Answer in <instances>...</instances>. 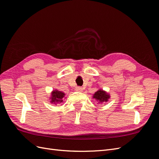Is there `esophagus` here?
I'll list each match as a JSON object with an SVG mask.
<instances>
[{
  "label": "esophagus",
  "mask_w": 159,
  "mask_h": 159,
  "mask_svg": "<svg viewBox=\"0 0 159 159\" xmlns=\"http://www.w3.org/2000/svg\"><path fill=\"white\" fill-rule=\"evenodd\" d=\"M83 88H81V87H77L76 88H75V90L77 91H80V92H81V91H83Z\"/></svg>",
  "instance_id": "1"
}]
</instances>
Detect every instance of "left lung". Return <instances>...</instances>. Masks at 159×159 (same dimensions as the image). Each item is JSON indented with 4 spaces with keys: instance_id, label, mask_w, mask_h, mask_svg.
<instances>
[{
    "instance_id": "obj_1",
    "label": "left lung",
    "mask_w": 159,
    "mask_h": 159,
    "mask_svg": "<svg viewBox=\"0 0 159 159\" xmlns=\"http://www.w3.org/2000/svg\"><path fill=\"white\" fill-rule=\"evenodd\" d=\"M109 98V94H108L106 91H105L102 89H99L98 91H96L93 96V98L97 101V102L99 103L107 102Z\"/></svg>"
}]
</instances>
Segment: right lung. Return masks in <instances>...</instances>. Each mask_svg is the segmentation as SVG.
Listing matches in <instances>:
<instances>
[{
  "instance_id": "right-lung-1",
  "label": "right lung",
  "mask_w": 159,
  "mask_h": 159,
  "mask_svg": "<svg viewBox=\"0 0 159 159\" xmlns=\"http://www.w3.org/2000/svg\"><path fill=\"white\" fill-rule=\"evenodd\" d=\"M65 96V93L61 92L60 91L58 90H54L51 93V97H50V102L52 103H60L63 102V99Z\"/></svg>"
}]
</instances>
